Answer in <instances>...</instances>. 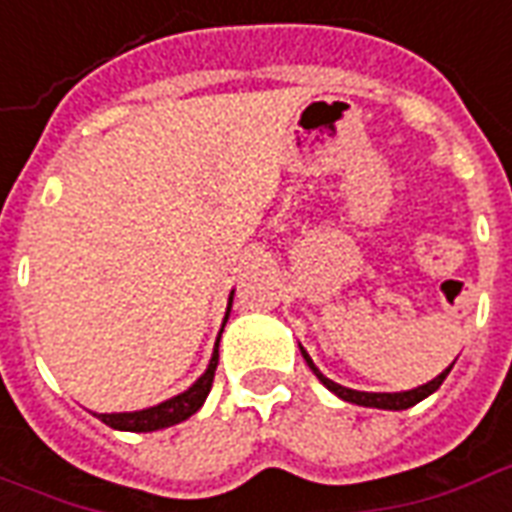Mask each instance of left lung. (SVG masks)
Returning a JSON list of instances; mask_svg holds the SVG:
<instances>
[{"mask_svg":"<svg viewBox=\"0 0 512 512\" xmlns=\"http://www.w3.org/2000/svg\"><path fill=\"white\" fill-rule=\"evenodd\" d=\"M301 355L306 358V363H309V369H312L314 374H317V380L323 382L328 391H333L339 399L344 401H352V404H361V407H377V410H407V407H412V404H418V401H423L426 396H431V393L437 391L439 385H442V380L448 377V372L453 369V363H450L445 372L439 374V377H434L431 382H426V385H420V388H415V391H404V393H363V391H352V388H344V385H339V382L328 380L317 366L312 363V358L306 355V350L301 347Z\"/></svg>","mask_w":512,"mask_h":512,"instance_id":"1","label":"left lung"}]
</instances>
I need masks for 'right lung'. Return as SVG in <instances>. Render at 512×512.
<instances>
[{
	"label": "right lung",
	"instance_id": "1",
	"mask_svg": "<svg viewBox=\"0 0 512 512\" xmlns=\"http://www.w3.org/2000/svg\"><path fill=\"white\" fill-rule=\"evenodd\" d=\"M230 304H233V295H230ZM230 304H227V314H230ZM227 323V317H225ZM225 328V325H222ZM217 363H219V342L217 350L211 355V363H208L206 374L200 377L189 391L179 393V396H173V399L162 401L157 407H149V410H140V412H113V415H97V418L105 423V426H111V429L119 431H157L165 429V426H173V423H181V420H187L189 415H195V412L203 407V401H206L208 391H211V382H214V374H217Z\"/></svg>",
	"mask_w": 512,
	"mask_h": 512
}]
</instances>
